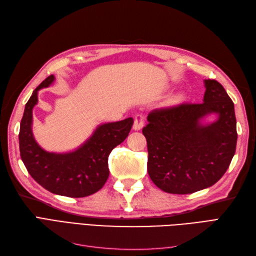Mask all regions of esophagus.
Segmentation results:
<instances>
[{
  "instance_id": "1",
  "label": "esophagus",
  "mask_w": 256,
  "mask_h": 256,
  "mask_svg": "<svg viewBox=\"0 0 256 256\" xmlns=\"http://www.w3.org/2000/svg\"><path fill=\"white\" fill-rule=\"evenodd\" d=\"M144 126V116L141 114H136L134 116V129L140 130Z\"/></svg>"
}]
</instances>
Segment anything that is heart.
Here are the masks:
<instances>
[{
    "label": "heart",
    "instance_id": "b5f03b06",
    "mask_svg": "<svg viewBox=\"0 0 256 256\" xmlns=\"http://www.w3.org/2000/svg\"><path fill=\"white\" fill-rule=\"evenodd\" d=\"M180 98H182V97H180V95H175V96H173L171 99L168 100V102H170V104H176V102H180Z\"/></svg>",
    "mask_w": 256,
    "mask_h": 256
}]
</instances>
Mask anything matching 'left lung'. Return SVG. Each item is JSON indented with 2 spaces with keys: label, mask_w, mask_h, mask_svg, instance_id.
Here are the masks:
<instances>
[{
  "label": "left lung",
  "mask_w": 256,
  "mask_h": 256,
  "mask_svg": "<svg viewBox=\"0 0 256 256\" xmlns=\"http://www.w3.org/2000/svg\"><path fill=\"white\" fill-rule=\"evenodd\" d=\"M202 104L152 110L142 132L147 141V171L162 191L189 194L218 182L233 159L236 143L234 104L216 80H205ZM218 120L203 126L208 114Z\"/></svg>",
  "instance_id": "obj_1"
}]
</instances>
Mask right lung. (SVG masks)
Masks as SVG:
<instances>
[{"label": "right lung", "mask_w": 256, "mask_h": 256, "mask_svg": "<svg viewBox=\"0 0 256 256\" xmlns=\"http://www.w3.org/2000/svg\"><path fill=\"white\" fill-rule=\"evenodd\" d=\"M54 79L51 74L44 80L26 104L20 122V156L30 175L46 190L69 198L88 196L104 187L110 173L109 154L114 147L125 141L134 125V118L102 124L74 152H46L34 138L32 112L38 102V90L48 88Z\"/></svg>", "instance_id": "add662e5"}]
</instances>
